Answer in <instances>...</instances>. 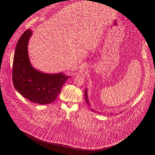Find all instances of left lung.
<instances>
[{
	"mask_svg": "<svg viewBox=\"0 0 155 155\" xmlns=\"http://www.w3.org/2000/svg\"><path fill=\"white\" fill-rule=\"evenodd\" d=\"M84 96H85V100H86V104H87V105H88V106H90V102H89V100H88V98H87V89H86L85 90V91H84ZM91 111H92V112H94V113H97V112H97V111H95V110H94V109H93V108H91ZM98 114H100V112H98Z\"/></svg>",
	"mask_w": 155,
	"mask_h": 155,
	"instance_id": "1",
	"label": "left lung"
}]
</instances>
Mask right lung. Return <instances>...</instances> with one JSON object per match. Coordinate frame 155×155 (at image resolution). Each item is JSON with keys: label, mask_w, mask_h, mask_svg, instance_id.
I'll use <instances>...</instances> for the list:
<instances>
[{"label": "right lung", "mask_w": 155, "mask_h": 155, "mask_svg": "<svg viewBox=\"0 0 155 155\" xmlns=\"http://www.w3.org/2000/svg\"><path fill=\"white\" fill-rule=\"evenodd\" d=\"M32 30L27 29L21 36L14 51L12 81L15 89L23 97L40 105L54 102L70 76L62 72L44 73L35 69L28 56V45Z\"/></svg>", "instance_id": "obj_1"}]
</instances>
